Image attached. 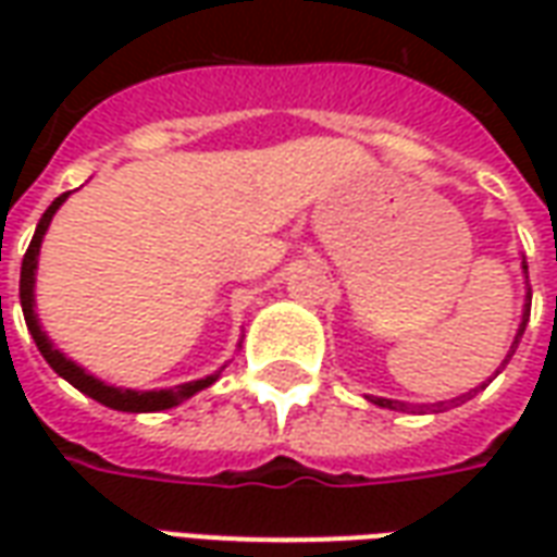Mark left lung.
Returning a JSON list of instances; mask_svg holds the SVG:
<instances>
[{
    "label": "left lung",
    "instance_id": "obj_1",
    "mask_svg": "<svg viewBox=\"0 0 557 557\" xmlns=\"http://www.w3.org/2000/svg\"><path fill=\"white\" fill-rule=\"evenodd\" d=\"M522 274H525V286H528V262H525V259H522ZM528 315H531V286H528V292H525V304H522V322H519V327H516V337H513V343H510V349H507V355H504L502 367H498V370H495V375L502 373V370H504V363H507V361H510V358H513L516 346H519V339H522V334H525ZM495 375H492V379H495ZM492 379H490V382H492ZM490 382H483V385H480V387H486V385H490ZM480 387H474V391H480ZM367 399H370V403H373V406H379V409H394V411H403V403H397V399H387V397H367Z\"/></svg>",
    "mask_w": 557,
    "mask_h": 557
}]
</instances>
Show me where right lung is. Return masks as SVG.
Wrapping results in <instances>:
<instances>
[{
    "instance_id": "add662e5",
    "label": "right lung",
    "mask_w": 557,
    "mask_h": 557,
    "mask_svg": "<svg viewBox=\"0 0 557 557\" xmlns=\"http://www.w3.org/2000/svg\"><path fill=\"white\" fill-rule=\"evenodd\" d=\"M65 199L67 194L55 196L53 206L44 211V218L38 220V230H35V235H32L29 250H26V256H23V268H20V304H23L26 327H29V334L32 339H35L38 351L44 355V361L50 363V367H53L55 373L62 375L65 382H71L77 391H83L86 397L98 399V403L107 406V409L134 411V414H139V411L172 409V406H178V403H184V399H190L194 394H199V391H206V387L214 385V382L220 379V370H223V367H220L218 373L206 375V379L184 382V385H175V387H163V391H131V387H113V385H107V382H101V379H95L91 373H86L79 363L65 358V355L50 343L47 331H44L41 322H38V313H35V271H38V253H41L44 235H47V230H50V220H53V214L59 211V206H62Z\"/></svg>"
}]
</instances>
